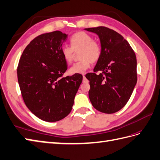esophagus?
I'll list each match as a JSON object with an SVG mask.
<instances>
[{
  "label": "esophagus",
  "instance_id": "esophagus-1",
  "mask_svg": "<svg viewBox=\"0 0 160 160\" xmlns=\"http://www.w3.org/2000/svg\"><path fill=\"white\" fill-rule=\"evenodd\" d=\"M83 82H87V81H88L87 79L85 78V76L84 75H83Z\"/></svg>",
  "mask_w": 160,
  "mask_h": 160
}]
</instances>
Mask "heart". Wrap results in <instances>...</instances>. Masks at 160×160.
Listing matches in <instances>:
<instances>
[{
    "instance_id": "obj_1",
    "label": "heart",
    "mask_w": 160,
    "mask_h": 160,
    "mask_svg": "<svg viewBox=\"0 0 160 160\" xmlns=\"http://www.w3.org/2000/svg\"><path fill=\"white\" fill-rule=\"evenodd\" d=\"M71 47L64 46L62 49V55L64 60L70 64L72 61L75 52L79 53L80 62L74 64L69 69V73L83 74L87 71L91 62L99 59L101 54V47L98 42L93 41V38L85 32H79L71 38Z\"/></svg>"
}]
</instances>
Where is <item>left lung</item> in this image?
<instances>
[{
  "label": "left lung",
  "mask_w": 160,
  "mask_h": 160,
  "mask_svg": "<svg viewBox=\"0 0 160 160\" xmlns=\"http://www.w3.org/2000/svg\"><path fill=\"white\" fill-rule=\"evenodd\" d=\"M96 34L101 54L93 68L99 75L88 73L89 98L93 107L104 113L111 114L125 106L137 82L136 58L128 42L115 30L107 27L85 28Z\"/></svg>",
  "instance_id": "1"
}]
</instances>
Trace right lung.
Returning <instances> with one entry per match:
<instances>
[{"label":"right lung","mask_w":160,"mask_h":160,"mask_svg":"<svg viewBox=\"0 0 160 160\" xmlns=\"http://www.w3.org/2000/svg\"><path fill=\"white\" fill-rule=\"evenodd\" d=\"M67 38L60 31L39 35L27 45L18 64V83L26 107L45 122H58L71 112L83 80L81 74L61 77L67 70L62 55Z\"/></svg>","instance_id":"right-lung-1"}]
</instances>
